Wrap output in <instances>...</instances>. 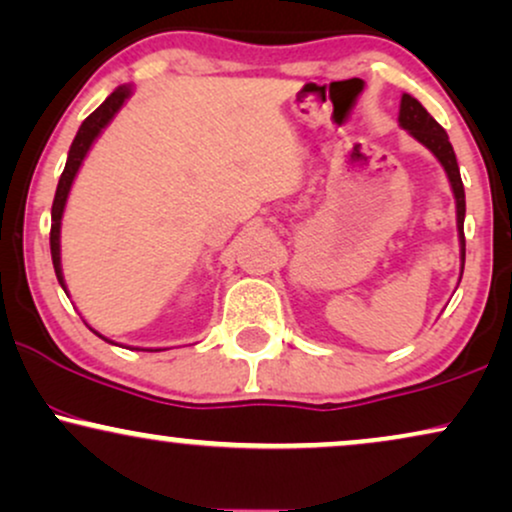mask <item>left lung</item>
Wrapping results in <instances>:
<instances>
[{
	"label": "left lung",
	"mask_w": 512,
	"mask_h": 512,
	"mask_svg": "<svg viewBox=\"0 0 512 512\" xmlns=\"http://www.w3.org/2000/svg\"><path fill=\"white\" fill-rule=\"evenodd\" d=\"M399 122L411 137H416L420 144L428 146L432 153L437 155V160L442 163L446 177L451 181V189L456 196V217H458V238H461V262L465 264V234H463V219H465V191L461 181V170H458L454 146H451L449 134L444 132V127L432 118V115L420 106V101L413 99L411 94L401 96V108H399ZM463 264H461V276H463Z\"/></svg>",
	"instance_id": "8db88e82"
}]
</instances>
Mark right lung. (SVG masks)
<instances>
[{
  "label": "right lung",
  "mask_w": 512,
  "mask_h": 512,
  "mask_svg": "<svg viewBox=\"0 0 512 512\" xmlns=\"http://www.w3.org/2000/svg\"><path fill=\"white\" fill-rule=\"evenodd\" d=\"M129 94H132V89H129V87H118L111 96H108L106 101L101 103L99 108H96L92 115H89L87 120L82 122L80 129H77L75 139H73V146H70V151H68L66 170H63L61 179H58L54 205H51L49 243H51V262H54L56 278H58V283H61L63 290H66V283H63V271H61V217H63V208H66L70 186H73V179H75L77 170H80V165H82L84 155H87V151H89V146H92L94 139L99 137L101 129L113 120V115L120 111V106L125 103ZM96 335H99V333H96ZM99 338H103V335H99ZM103 340H106V338H103Z\"/></svg>",
  "instance_id": "add662e5"
}]
</instances>
